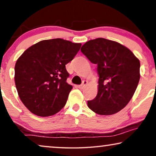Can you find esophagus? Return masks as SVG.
Listing matches in <instances>:
<instances>
[{
    "instance_id": "esophagus-1",
    "label": "esophagus",
    "mask_w": 156,
    "mask_h": 156,
    "mask_svg": "<svg viewBox=\"0 0 156 156\" xmlns=\"http://www.w3.org/2000/svg\"><path fill=\"white\" fill-rule=\"evenodd\" d=\"M87 84H88V82H87V81H86V80H84V81H83V82H82V84L79 85L78 88L83 89L85 86H86V85H87Z\"/></svg>"
}]
</instances>
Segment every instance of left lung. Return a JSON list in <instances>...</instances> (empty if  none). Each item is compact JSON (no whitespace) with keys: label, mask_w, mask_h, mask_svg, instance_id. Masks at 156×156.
<instances>
[{"label":"left lung","mask_w":156,"mask_h":156,"mask_svg":"<svg viewBox=\"0 0 156 156\" xmlns=\"http://www.w3.org/2000/svg\"><path fill=\"white\" fill-rule=\"evenodd\" d=\"M81 51L97 65V97L87 101L99 115H112L123 109L133 97L140 80V61L126 47L104 38L89 40Z\"/></svg>","instance_id":"obj_1"}]
</instances>
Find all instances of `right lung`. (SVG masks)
Here are the masks:
<instances>
[{
	"label": "right lung",
	"instance_id": "obj_1",
	"mask_svg": "<svg viewBox=\"0 0 156 156\" xmlns=\"http://www.w3.org/2000/svg\"><path fill=\"white\" fill-rule=\"evenodd\" d=\"M82 44L61 38L42 40L27 49L15 66V83L21 101L39 116H52L67 102L72 86L65 65Z\"/></svg>",
	"mask_w": 156,
	"mask_h": 156
}]
</instances>
